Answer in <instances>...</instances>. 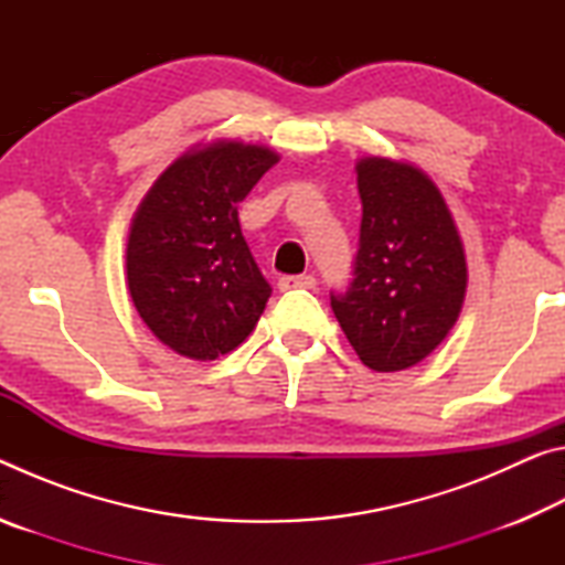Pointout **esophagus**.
Returning a JSON list of instances; mask_svg holds the SVG:
<instances>
[{"mask_svg":"<svg viewBox=\"0 0 565 565\" xmlns=\"http://www.w3.org/2000/svg\"><path fill=\"white\" fill-rule=\"evenodd\" d=\"M279 289L281 291H291V289H317V279L309 274H301V276H284L279 279Z\"/></svg>","mask_w":565,"mask_h":565,"instance_id":"1","label":"esophagus"}]
</instances>
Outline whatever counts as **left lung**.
Returning a JSON list of instances; mask_svg holds the SVG:
<instances>
[{"mask_svg":"<svg viewBox=\"0 0 565 565\" xmlns=\"http://www.w3.org/2000/svg\"><path fill=\"white\" fill-rule=\"evenodd\" d=\"M361 234L347 294L331 309L369 369L424 361L466 299V254L441 191L424 171L384 157L356 161Z\"/></svg>","mask_w":565,"mask_h":565,"instance_id":"left-lung-1","label":"left lung"}]
</instances>
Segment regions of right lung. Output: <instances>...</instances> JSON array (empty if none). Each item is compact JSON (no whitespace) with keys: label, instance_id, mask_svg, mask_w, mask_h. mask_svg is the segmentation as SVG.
Returning <instances> with one entry per match:
<instances>
[{"label":"right lung","instance_id":"add662e5","mask_svg":"<svg viewBox=\"0 0 565 565\" xmlns=\"http://www.w3.org/2000/svg\"><path fill=\"white\" fill-rule=\"evenodd\" d=\"M279 154L244 141L189 149L141 199L129 226L127 284L141 321L171 351L214 361L234 351L271 286L238 226V204Z\"/></svg>","mask_w":565,"mask_h":565}]
</instances>
